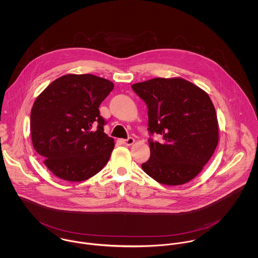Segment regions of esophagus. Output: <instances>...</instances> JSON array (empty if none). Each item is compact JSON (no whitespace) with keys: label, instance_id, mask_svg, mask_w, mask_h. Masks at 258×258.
I'll use <instances>...</instances> for the list:
<instances>
[{"label":"esophagus","instance_id":"1","mask_svg":"<svg viewBox=\"0 0 258 258\" xmlns=\"http://www.w3.org/2000/svg\"><path fill=\"white\" fill-rule=\"evenodd\" d=\"M134 142H135V140H134V138H132V137H129L128 139H123V140H122V143H123L124 145H126V146H131V145L134 144Z\"/></svg>","mask_w":258,"mask_h":258}]
</instances>
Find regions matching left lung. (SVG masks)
Here are the masks:
<instances>
[{
	"label": "left lung",
	"mask_w": 258,
	"mask_h": 258,
	"mask_svg": "<svg viewBox=\"0 0 258 258\" xmlns=\"http://www.w3.org/2000/svg\"><path fill=\"white\" fill-rule=\"evenodd\" d=\"M148 107L150 158L143 171L158 183L184 184L209 162L219 143L215 106L206 91L181 77L153 78L132 85Z\"/></svg>",
	"instance_id": "8db88e82"
}]
</instances>
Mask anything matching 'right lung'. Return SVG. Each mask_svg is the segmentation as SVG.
<instances>
[{"label": "right lung", "instance_id": "obj_1", "mask_svg": "<svg viewBox=\"0 0 258 258\" xmlns=\"http://www.w3.org/2000/svg\"><path fill=\"white\" fill-rule=\"evenodd\" d=\"M114 87L93 74H67L52 81L31 111L35 150L64 181H85L107 164L114 140L104 133L99 105Z\"/></svg>", "mask_w": 258, "mask_h": 258}]
</instances>
